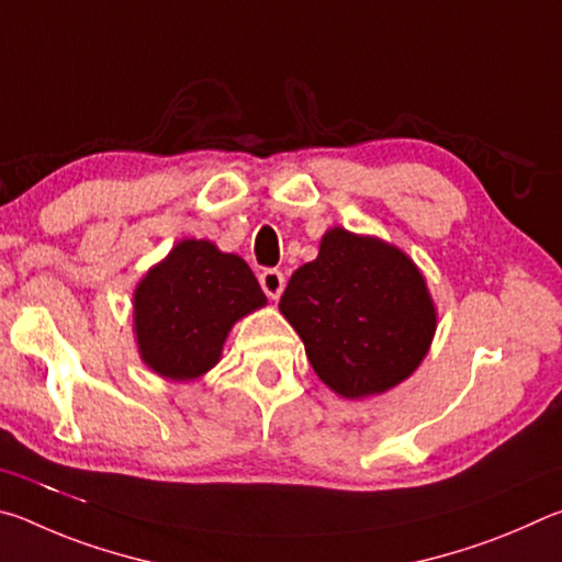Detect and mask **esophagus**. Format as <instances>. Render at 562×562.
<instances>
[{"label":"esophagus","mask_w":562,"mask_h":562,"mask_svg":"<svg viewBox=\"0 0 562 562\" xmlns=\"http://www.w3.org/2000/svg\"><path fill=\"white\" fill-rule=\"evenodd\" d=\"M258 280H260L262 292L268 294V297H272V300H278L280 294H282V290H284V274L280 270H274V268L262 270Z\"/></svg>","instance_id":"1"}]
</instances>
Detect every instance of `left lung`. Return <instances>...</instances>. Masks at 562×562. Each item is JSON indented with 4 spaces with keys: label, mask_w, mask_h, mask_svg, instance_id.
Instances as JSON below:
<instances>
[{
    "label": "left lung",
    "mask_w": 562,
    "mask_h": 562,
    "mask_svg": "<svg viewBox=\"0 0 562 562\" xmlns=\"http://www.w3.org/2000/svg\"><path fill=\"white\" fill-rule=\"evenodd\" d=\"M280 312L297 329L312 369L347 398L382 394L414 372L436 315L422 272L402 250L341 227L284 288Z\"/></svg>",
    "instance_id": "1"
}]
</instances>
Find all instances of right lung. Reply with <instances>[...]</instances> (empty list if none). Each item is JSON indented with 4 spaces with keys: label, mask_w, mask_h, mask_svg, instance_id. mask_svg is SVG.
I'll use <instances>...</instances> for the list:
<instances>
[{
    "label": "right lung",
    "mask_w": 562,
    "mask_h": 562,
    "mask_svg": "<svg viewBox=\"0 0 562 562\" xmlns=\"http://www.w3.org/2000/svg\"><path fill=\"white\" fill-rule=\"evenodd\" d=\"M265 304L252 270L207 240H183L136 290V337L146 364L168 379L205 374L227 331Z\"/></svg>",
    "instance_id": "obj_1"
}]
</instances>
